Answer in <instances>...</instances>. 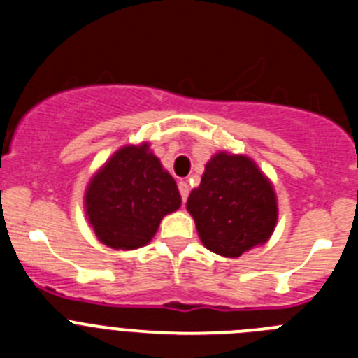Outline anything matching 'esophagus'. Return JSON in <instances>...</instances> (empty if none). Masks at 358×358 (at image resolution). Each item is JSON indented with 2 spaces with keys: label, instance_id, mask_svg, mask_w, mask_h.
I'll use <instances>...</instances> for the list:
<instances>
[{
  "label": "esophagus",
  "instance_id": "obj_1",
  "mask_svg": "<svg viewBox=\"0 0 358 358\" xmlns=\"http://www.w3.org/2000/svg\"><path fill=\"white\" fill-rule=\"evenodd\" d=\"M179 194H181L182 202H186V199H188V194H189V186H188V182H185V181L179 182Z\"/></svg>",
  "mask_w": 358,
  "mask_h": 358
}]
</instances>
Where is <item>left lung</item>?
<instances>
[{"mask_svg": "<svg viewBox=\"0 0 358 358\" xmlns=\"http://www.w3.org/2000/svg\"><path fill=\"white\" fill-rule=\"evenodd\" d=\"M186 208L202 243L227 258L267 242L278 220L276 194L267 177L249 157L226 152L211 157Z\"/></svg>", "mask_w": 358, "mask_h": 358, "instance_id": "left-lung-1", "label": "left lung"}]
</instances>
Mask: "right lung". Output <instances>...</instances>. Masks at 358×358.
<instances>
[{"label":"right lung","instance_id":"1","mask_svg":"<svg viewBox=\"0 0 358 358\" xmlns=\"http://www.w3.org/2000/svg\"><path fill=\"white\" fill-rule=\"evenodd\" d=\"M181 206L173 177L148 145H129L106 163L85 192V211L98 240L113 249H138L156 235L161 218Z\"/></svg>","mask_w":358,"mask_h":358}]
</instances>
